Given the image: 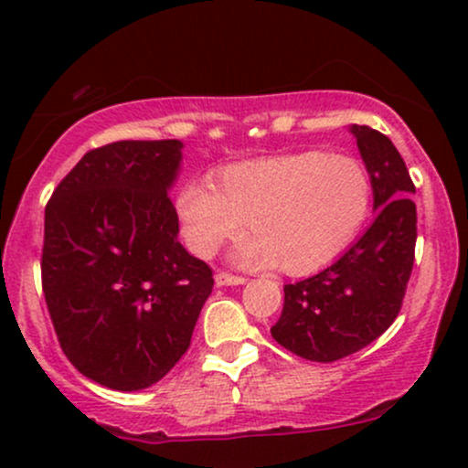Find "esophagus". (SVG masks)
I'll list each match as a JSON object with an SVG mask.
<instances>
[{"instance_id":"34e87169","label":"esophagus","mask_w":468,"mask_h":468,"mask_svg":"<svg viewBox=\"0 0 468 468\" xmlns=\"http://www.w3.org/2000/svg\"><path fill=\"white\" fill-rule=\"evenodd\" d=\"M216 283L218 286H241V283H246V279L239 275H230V272H218Z\"/></svg>"}]
</instances>
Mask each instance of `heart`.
Masks as SVG:
<instances>
[{"mask_svg": "<svg viewBox=\"0 0 468 468\" xmlns=\"http://www.w3.org/2000/svg\"><path fill=\"white\" fill-rule=\"evenodd\" d=\"M372 208V178L356 158L321 149L261 155L222 166L216 185L191 180L178 191L186 246L211 257L241 227L235 261L277 264L288 275H310L343 255Z\"/></svg>", "mask_w": 468, "mask_h": 468, "instance_id": "obj_1", "label": "heart"}]
</instances>
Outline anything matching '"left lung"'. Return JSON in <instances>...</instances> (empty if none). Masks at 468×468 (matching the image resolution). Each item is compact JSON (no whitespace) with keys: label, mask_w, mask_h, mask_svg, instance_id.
<instances>
[{"label":"left lung","mask_w":468,"mask_h":468,"mask_svg":"<svg viewBox=\"0 0 468 468\" xmlns=\"http://www.w3.org/2000/svg\"><path fill=\"white\" fill-rule=\"evenodd\" d=\"M372 178L376 218L319 275L283 286L271 335L305 361L332 363L376 341L400 313L416 249V204L405 160L385 133L352 125Z\"/></svg>","instance_id":"8db88e82"}]
</instances>
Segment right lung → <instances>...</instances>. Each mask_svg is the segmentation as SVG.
Returning <instances> with one entry per match:
<instances>
[{"label": "right lung", "mask_w": 468, "mask_h": 468, "mask_svg": "<svg viewBox=\"0 0 468 468\" xmlns=\"http://www.w3.org/2000/svg\"><path fill=\"white\" fill-rule=\"evenodd\" d=\"M180 141L92 149L46 207L41 283L68 361L103 388H152L189 350L213 272L178 241Z\"/></svg>", "instance_id": "add662e5"}]
</instances>
